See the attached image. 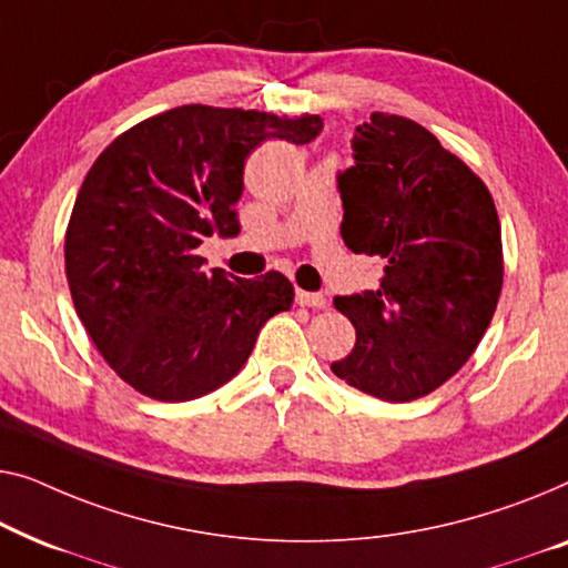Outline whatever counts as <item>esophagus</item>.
Returning <instances> with one entry per match:
<instances>
[{
	"label": "esophagus",
	"instance_id": "obj_1",
	"mask_svg": "<svg viewBox=\"0 0 568 568\" xmlns=\"http://www.w3.org/2000/svg\"><path fill=\"white\" fill-rule=\"evenodd\" d=\"M295 301H298L301 306H308V308H326V298H324L322 293L295 291Z\"/></svg>",
	"mask_w": 568,
	"mask_h": 568
}]
</instances>
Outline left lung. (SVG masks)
<instances>
[{"instance_id":"left-lung-1","label":"left lung","mask_w":568,"mask_h":568,"mask_svg":"<svg viewBox=\"0 0 568 568\" xmlns=\"http://www.w3.org/2000/svg\"><path fill=\"white\" fill-rule=\"evenodd\" d=\"M337 174L342 239L383 260L378 291L337 295L355 347L337 378L383 402H414L453 378L481 342L501 293L491 193L427 128L373 113Z\"/></svg>"}]
</instances>
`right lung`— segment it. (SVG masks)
<instances>
[{
  "label": "right lung",
  "instance_id": "obj_1",
  "mask_svg": "<svg viewBox=\"0 0 568 568\" xmlns=\"http://www.w3.org/2000/svg\"><path fill=\"white\" fill-rule=\"evenodd\" d=\"M322 118L182 105L118 135L71 211L67 281L94 347L139 394L190 402L242 371L267 318L287 311L281 273L205 270V236H236L244 159L267 139L308 143Z\"/></svg>",
  "mask_w": 568,
  "mask_h": 568
}]
</instances>
